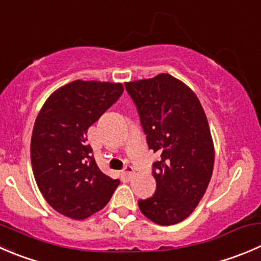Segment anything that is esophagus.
<instances>
[{
  "mask_svg": "<svg viewBox=\"0 0 261 261\" xmlns=\"http://www.w3.org/2000/svg\"><path fill=\"white\" fill-rule=\"evenodd\" d=\"M134 174V168L131 166H126L125 168H123V171L121 172V177H122V179H130L131 177H133Z\"/></svg>",
  "mask_w": 261,
  "mask_h": 261,
  "instance_id": "esophagus-1",
  "label": "esophagus"
}]
</instances>
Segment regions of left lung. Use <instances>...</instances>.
Masks as SVG:
<instances>
[{
	"instance_id": "8db88e82",
	"label": "left lung",
	"mask_w": 261,
	"mask_h": 261,
	"mask_svg": "<svg viewBox=\"0 0 261 261\" xmlns=\"http://www.w3.org/2000/svg\"><path fill=\"white\" fill-rule=\"evenodd\" d=\"M135 103L156 182L151 198L139 200L141 213L161 226L178 223L194 212L206 191L214 146L205 112L187 85L168 74L126 83Z\"/></svg>"
}]
</instances>
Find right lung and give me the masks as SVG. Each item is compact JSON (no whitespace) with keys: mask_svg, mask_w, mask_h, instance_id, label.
I'll return each mask as SVG.
<instances>
[{"mask_svg":"<svg viewBox=\"0 0 261 261\" xmlns=\"http://www.w3.org/2000/svg\"><path fill=\"white\" fill-rule=\"evenodd\" d=\"M122 93V84L76 80L56 90L40 110L30 144L33 173L58 213L88 218L107 205L120 185L97 166L87 131Z\"/></svg>","mask_w":261,"mask_h":261,"instance_id":"1","label":"right lung"}]
</instances>
